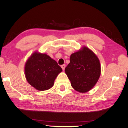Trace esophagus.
I'll return each mask as SVG.
<instances>
[{"instance_id":"1","label":"esophagus","mask_w":128,"mask_h":128,"mask_svg":"<svg viewBox=\"0 0 128 128\" xmlns=\"http://www.w3.org/2000/svg\"><path fill=\"white\" fill-rule=\"evenodd\" d=\"M66 65H65V64L62 65V66H61V67H62V70H65V68H66Z\"/></svg>"}]
</instances>
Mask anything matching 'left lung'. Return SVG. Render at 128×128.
Segmentation results:
<instances>
[{"label":"left lung","instance_id":"obj_1","mask_svg":"<svg viewBox=\"0 0 128 128\" xmlns=\"http://www.w3.org/2000/svg\"><path fill=\"white\" fill-rule=\"evenodd\" d=\"M65 72L72 87L78 92L85 93L94 87L100 77V61L94 52L83 46L71 54Z\"/></svg>","mask_w":128,"mask_h":128}]
</instances>
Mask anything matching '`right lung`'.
<instances>
[{"mask_svg": "<svg viewBox=\"0 0 128 128\" xmlns=\"http://www.w3.org/2000/svg\"><path fill=\"white\" fill-rule=\"evenodd\" d=\"M26 79L30 85L38 91L51 88L62 69L55 60L45 53L35 51L25 64Z\"/></svg>", "mask_w": 128, "mask_h": 128, "instance_id": "add662e5", "label": "right lung"}]
</instances>
